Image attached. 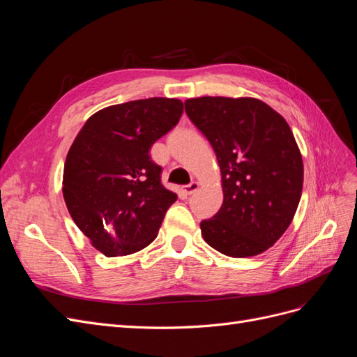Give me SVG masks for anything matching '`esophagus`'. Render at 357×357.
Returning <instances> with one entry per match:
<instances>
[{"instance_id": "34e87169", "label": "esophagus", "mask_w": 357, "mask_h": 357, "mask_svg": "<svg viewBox=\"0 0 357 357\" xmlns=\"http://www.w3.org/2000/svg\"><path fill=\"white\" fill-rule=\"evenodd\" d=\"M198 189H199V183L192 181L190 185H186L185 188H183V192H185L186 195H192V193H195Z\"/></svg>"}]
</instances>
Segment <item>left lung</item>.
Returning a JSON list of instances; mask_svg holds the SVG:
<instances>
[{
  "instance_id": "left-lung-1",
  "label": "left lung",
  "mask_w": 357,
  "mask_h": 357,
  "mask_svg": "<svg viewBox=\"0 0 357 357\" xmlns=\"http://www.w3.org/2000/svg\"><path fill=\"white\" fill-rule=\"evenodd\" d=\"M185 107L222 174V207L201 222L205 243L231 257L264 253L289 228L302 193L304 164L290 126L247 96H201Z\"/></svg>"
}]
</instances>
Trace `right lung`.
I'll use <instances>...</instances> for the list:
<instances>
[{
  "label": "right lung",
  "instance_id": "right-lung-1",
  "mask_svg": "<svg viewBox=\"0 0 357 357\" xmlns=\"http://www.w3.org/2000/svg\"><path fill=\"white\" fill-rule=\"evenodd\" d=\"M181 114L176 98L129 101L92 114L74 138L63 167V199L79 229L107 257L147 247L177 201L162 185V168L149 150Z\"/></svg>",
  "mask_w": 357,
  "mask_h": 357
}]
</instances>
